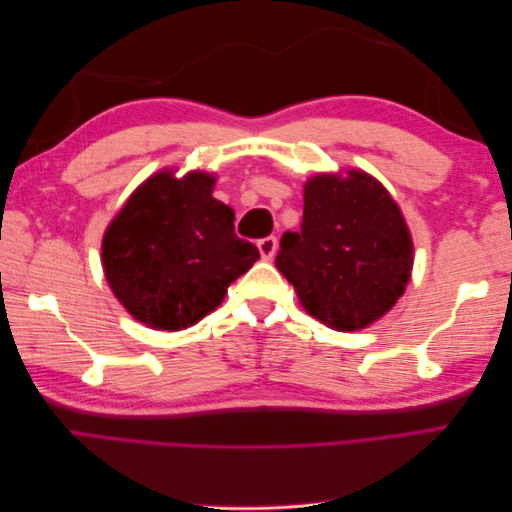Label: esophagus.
<instances>
[{"instance_id": "obj_1", "label": "esophagus", "mask_w": 512, "mask_h": 512, "mask_svg": "<svg viewBox=\"0 0 512 512\" xmlns=\"http://www.w3.org/2000/svg\"><path fill=\"white\" fill-rule=\"evenodd\" d=\"M258 250H260V256L262 260H271L277 252V239L275 237H265L258 241Z\"/></svg>"}]
</instances>
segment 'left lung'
Masks as SVG:
<instances>
[{
  "instance_id": "left-lung-1",
  "label": "left lung",
  "mask_w": 512,
  "mask_h": 512,
  "mask_svg": "<svg viewBox=\"0 0 512 512\" xmlns=\"http://www.w3.org/2000/svg\"><path fill=\"white\" fill-rule=\"evenodd\" d=\"M412 237L391 194L363 170L305 183L299 232H284L275 267L309 316L337 331H359L404 294Z\"/></svg>"
}]
</instances>
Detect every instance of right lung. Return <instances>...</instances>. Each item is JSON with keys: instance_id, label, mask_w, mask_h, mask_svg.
<instances>
[{"instance_id": "1", "label": "right lung", "mask_w": 512, "mask_h": 512, "mask_svg": "<svg viewBox=\"0 0 512 512\" xmlns=\"http://www.w3.org/2000/svg\"><path fill=\"white\" fill-rule=\"evenodd\" d=\"M215 177L160 170L104 232L102 265L119 303L158 331H181L218 307L260 258L235 235V211L213 198Z\"/></svg>"}]
</instances>
